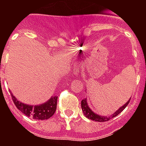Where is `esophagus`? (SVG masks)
<instances>
[{"mask_svg":"<svg viewBox=\"0 0 146 146\" xmlns=\"http://www.w3.org/2000/svg\"><path fill=\"white\" fill-rule=\"evenodd\" d=\"M75 70H74V73H76V74H78L79 73V69H74Z\"/></svg>","mask_w":146,"mask_h":146,"instance_id":"obj_1","label":"esophagus"}]
</instances>
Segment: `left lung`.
I'll return each mask as SVG.
<instances>
[{"mask_svg":"<svg viewBox=\"0 0 146 146\" xmlns=\"http://www.w3.org/2000/svg\"><path fill=\"white\" fill-rule=\"evenodd\" d=\"M129 101H130V98L129 99L128 102H127V103L125 104H123V106H121L120 108L118 109L117 111H115L113 114H111L110 117H104V116H100L97 113H94L93 111H92L90 108L89 107L88 104H87V99L86 98H85V99H82V102H81V107H82V111H83V113H84V115L87 118H89L90 120H95V121H98V122H105V121H108L111 118L114 117L117 115H118L119 113L123 111L125 109V108L128 105V104L129 103Z\"/></svg>","mask_w":146,"mask_h":146,"instance_id":"obj_1","label":"left lung"}]
</instances>
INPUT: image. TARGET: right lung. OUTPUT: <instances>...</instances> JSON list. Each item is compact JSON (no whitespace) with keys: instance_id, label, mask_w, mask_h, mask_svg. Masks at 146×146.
Segmentation results:
<instances>
[{"instance_id":"add662e5","label":"right lung","mask_w":146,"mask_h":146,"mask_svg":"<svg viewBox=\"0 0 146 146\" xmlns=\"http://www.w3.org/2000/svg\"><path fill=\"white\" fill-rule=\"evenodd\" d=\"M13 102L19 111L27 117L35 120H47L52 117L57 109V96H53L44 104L39 105H29L19 102L10 92Z\"/></svg>"}]
</instances>
